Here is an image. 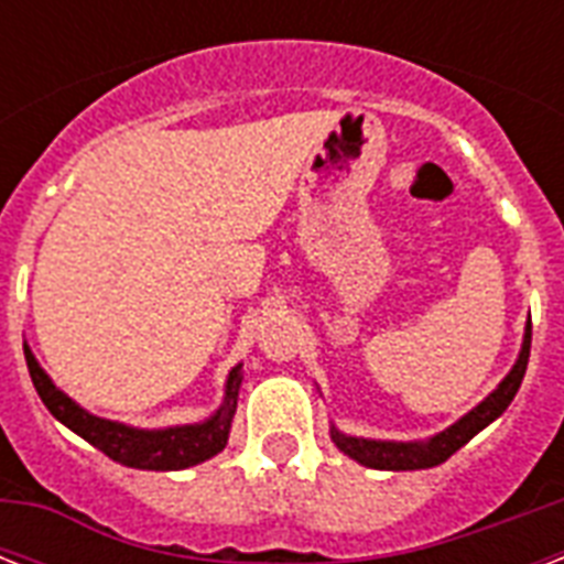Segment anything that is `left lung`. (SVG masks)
Wrapping results in <instances>:
<instances>
[{
	"instance_id": "obj_1",
	"label": "left lung",
	"mask_w": 564,
	"mask_h": 564,
	"mask_svg": "<svg viewBox=\"0 0 564 564\" xmlns=\"http://www.w3.org/2000/svg\"><path fill=\"white\" fill-rule=\"evenodd\" d=\"M530 343H533V325L527 322L521 354H518L512 371L500 380L498 389L486 401L477 403L468 415H463L456 424H451V427L436 433V436H430L427 442H380V438L345 436L336 427H330V438H334L343 454H348L351 459L366 465V468H377V471H419V468L442 465L465 442H471L482 427H489L491 421L503 415V410L512 403L516 392L521 389V380H524L527 360H530Z\"/></svg>"
}]
</instances>
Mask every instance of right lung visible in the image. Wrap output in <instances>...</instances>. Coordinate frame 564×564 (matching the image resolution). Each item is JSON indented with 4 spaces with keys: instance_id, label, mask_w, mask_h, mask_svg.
I'll return each mask as SVG.
<instances>
[{
    "instance_id": "obj_1",
    "label": "right lung",
    "mask_w": 564,
    "mask_h": 564,
    "mask_svg": "<svg viewBox=\"0 0 564 564\" xmlns=\"http://www.w3.org/2000/svg\"><path fill=\"white\" fill-rule=\"evenodd\" d=\"M25 362H29L31 383L37 389L40 401L46 403V410L73 433H78L84 442L99 447L113 463L143 468V471H181V468L210 459L228 445L230 421L237 412L239 383H242V366L230 369L228 383H225V401L210 419L198 421V424H181V427L140 430L119 424V421L99 419L78 406L69 394H64L52 383L46 371L40 369L29 345H25Z\"/></svg>"
}]
</instances>
